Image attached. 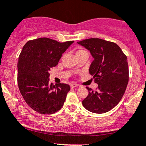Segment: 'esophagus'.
Instances as JSON below:
<instances>
[{
  "label": "esophagus",
  "instance_id": "obj_1",
  "mask_svg": "<svg viewBox=\"0 0 146 146\" xmlns=\"http://www.w3.org/2000/svg\"><path fill=\"white\" fill-rule=\"evenodd\" d=\"M78 85L77 84H71L70 85V88H77L78 87Z\"/></svg>",
  "mask_w": 146,
  "mask_h": 146
}]
</instances>
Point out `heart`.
I'll list each match as a JSON object with an SVG mask.
<instances>
[{
	"instance_id": "heart-1",
	"label": "heart",
	"mask_w": 146,
	"mask_h": 146,
	"mask_svg": "<svg viewBox=\"0 0 146 146\" xmlns=\"http://www.w3.org/2000/svg\"><path fill=\"white\" fill-rule=\"evenodd\" d=\"M78 51H81V50H78Z\"/></svg>"
}]
</instances>
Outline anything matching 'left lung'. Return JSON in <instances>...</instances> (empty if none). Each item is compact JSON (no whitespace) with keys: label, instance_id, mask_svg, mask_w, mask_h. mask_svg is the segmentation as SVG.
Instances as JSON below:
<instances>
[{"label":"left lung","instance_id":"left-lung-1","mask_svg":"<svg viewBox=\"0 0 146 146\" xmlns=\"http://www.w3.org/2000/svg\"><path fill=\"white\" fill-rule=\"evenodd\" d=\"M78 43L93 58L89 73L98 85L96 91L87 88L88 95L83 106L90 112L104 113L113 108L125 93L129 78L127 57L116 43L103 39H86Z\"/></svg>","mask_w":146,"mask_h":146}]
</instances>
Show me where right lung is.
I'll return each instance as SVG.
<instances>
[{
  "label": "right lung",
  "mask_w": 146,
  "mask_h": 146,
  "mask_svg": "<svg viewBox=\"0 0 146 146\" xmlns=\"http://www.w3.org/2000/svg\"><path fill=\"white\" fill-rule=\"evenodd\" d=\"M73 41L59 43L48 38L28 41L18 61V85L27 104L41 114H53L63 106L70 86L49 81V71Z\"/></svg>",
  "instance_id": "right-lung-1"
}]
</instances>
